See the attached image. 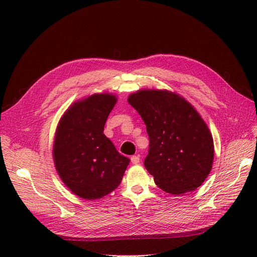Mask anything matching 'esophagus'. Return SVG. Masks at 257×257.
Here are the masks:
<instances>
[{"instance_id": "1", "label": "esophagus", "mask_w": 257, "mask_h": 257, "mask_svg": "<svg viewBox=\"0 0 257 257\" xmlns=\"http://www.w3.org/2000/svg\"><path fill=\"white\" fill-rule=\"evenodd\" d=\"M131 163H132L133 165H138V164H140V157H139L138 155H134V156H132V157H131Z\"/></svg>"}]
</instances>
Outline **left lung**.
Returning <instances> with one entry per match:
<instances>
[{"mask_svg":"<svg viewBox=\"0 0 257 257\" xmlns=\"http://www.w3.org/2000/svg\"><path fill=\"white\" fill-rule=\"evenodd\" d=\"M150 139L145 167L157 186L172 194L193 192L209 175L214 156L211 132L195 107L167 89L129 94Z\"/></svg>","mask_w":257,"mask_h":257,"instance_id":"left-lung-1","label":"left lung"}]
</instances>
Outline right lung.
<instances>
[{
  "mask_svg": "<svg viewBox=\"0 0 257 257\" xmlns=\"http://www.w3.org/2000/svg\"><path fill=\"white\" fill-rule=\"evenodd\" d=\"M116 101L109 92L78 100L67 108L56 128L54 165L65 186L85 200L101 199L114 191L130 163L103 133Z\"/></svg>",
  "mask_w": 257,
  "mask_h": 257,
  "instance_id": "right-lung-1",
  "label": "right lung"
}]
</instances>
